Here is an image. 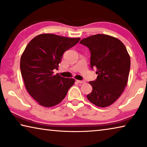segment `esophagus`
Returning <instances> with one entry per match:
<instances>
[{
    "label": "esophagus",
    "instance_id": "esophagus-1",
    "mask_svg": "<svg viewBox=\"0 0 147 147\" xmlns=\"http://www.w3.org/2000/svg\"><path fill=\"white\" fill-rule=\"evenodd\" d=\"M77 81V82L79 84H84L85 83V81L84 80H76Z\"/></svg>",
    "mask_w": 147,
    "mask_h": 147
}]
</instances>
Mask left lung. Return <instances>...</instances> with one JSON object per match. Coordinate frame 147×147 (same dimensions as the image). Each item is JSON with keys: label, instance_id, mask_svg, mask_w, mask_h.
I'll return each mask as SVG.
<instances>
[{"label": "left lung", "instance_id": "1", "mask_svg": "<svg viewBox=\"0 0 147 147\" xmlns=\"http://www.w3.org/2000/svg\"><path fill=\"white\" fill-rule=\"evenodd\" d=\"M89 48L91 68H96L97 77L90 81L92 92L87 98L95 105L106 107L118 99L127 85L130 57L119 39L97 34L80 42Z\"/></svg>", "mask_w": 147, "mask_h": 147}]
</instances>
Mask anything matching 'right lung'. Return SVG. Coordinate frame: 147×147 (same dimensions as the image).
<instances>
[{
    "mask_svg": "<svg viewBox=\"0 0 147 147\" xmlns=\"http://www.w3.org/2000/svg\"><path fill=\"white\" fill-rule=\"evenodd\" d=\"M80 38L41 34L29 42L20 60L21 73L29 94L38 103L53 107L63 99L74 79L53 74L63 53L76 45Z\"/></svg>",
    "mask_w": 147,
    "mask_h": 147,
    "instance_id": "right-lung-1",
    "label": "right lung"
}]
</instances>
